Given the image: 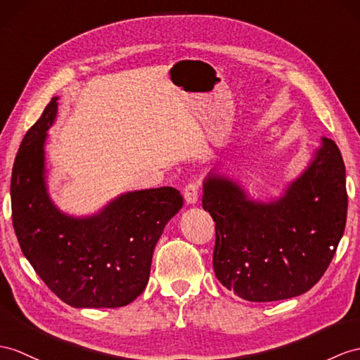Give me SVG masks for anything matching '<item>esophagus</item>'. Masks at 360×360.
<instances>
[{
	"instance_id": "34e87169",
	"label": "esophagus",
	"mask_w": 360,
	"mask_h": 360,
	"mask_svg": "<svg viewBox=\"0 0 360 360\" xmlns=\"http://www.w3.org/2000/svg\"><path fill=\"white\" fill-rule=\"evenodd\" d=\"M183 197H185L188 205H194L198 200V185L197 183H188L183 189Z\"/></svg>"
}]
</instances>
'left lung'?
Wrapping results in <instances>:
<instances>
[{"mask_svg": "<svg viewBox=\"0 0 360 360\" xmlns=\"http://www.w3.org/2000/svg\"><path fill=\"white\" fill-rule=\"evenodd\" d=\"M322 143L275 203L250 201L223 177L205 181L203 207L215 221V276L243 300L269 302L309 292L335 257L347 221L345 165L333 140Z\"/></svg>", "mask_w": 360, "mask_h": 360, "instance_id": "left-lung-1", "label": "left lung"}]
</instances>
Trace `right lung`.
I'll list each match as a JSON object with an SVG mask.
<instances>
[{"label":"right lung","instance_id":"add662e5","mask_svg":"<svg viewBox=\"0 0 360 360\" xmlns=\"http://www.w3.org/2000/svg\"><path fill=\"white\" fill-rule=\"evenodd\" d=\"M56 101L25 133L15 157L11 197L16 238L34 271L65 304L124 307L145 290L155 244L183 197L165 186L128 192L90 218L59 212L44 183V142Z\"/></svg>","mask_w":360,"mask_h":360}]
</instances>
